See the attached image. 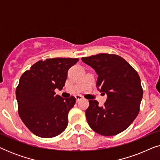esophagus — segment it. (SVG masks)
Wrapping results in <instances>:
<instances>
[{
    "instance_id": "34e87169",
    "label": "esophagus",
    "mask_w": 160,
    "mask_h": 160,
    "mask_svg": "<svg viewBox=\"0 0 160 160\" xmlns=\"http://www.w3.org/2000/svg\"><path fill=\"white\" fill-rule=\"evenodd\" d=\"M76 101H79V100H82L83 99V97L82 96H81V95H76Z\"/></svg>"
}]
</instances>
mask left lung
<instances>
[{
    "label": "left lung",
    "instance_id": "8db88e82",
    "mask_svg": "<svg viewBox=\"0 0 160 160\" xmlns=\"http://www.w3.org/2000/svg\"><path fill=\"white\" fill-rule=\"evenodd\" d=\"M82 60L95 70L98 76L96 86L107 95L102 106L97 100H89L85 113L89 127L104 136L123 132L137 117L143 98L137 71L122 57L113 54H98Z\"/></svg>",
    "mask_w": 160,
    "mask_h": 160
}]
</instances>
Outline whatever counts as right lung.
Returning <instances> with one entry per match:
<instances>
[{"label":"right lung","mask_w":160,"mask_h":160,"mask_svg":"<svg viewBox=\"0 0 160 160\" xmlns=\"http://www.w3.org/2000/svg\"><path fill=\"white\" fill-rule=\"evenodd\" d=\"M78 58L39 60L24 73L16 89L18 113L31 132L41 138L60 135L68 126V112L76 98H62L54 89L65 86L68 71Z\"/></svg>","instance_id":"1"}]
</instances>
